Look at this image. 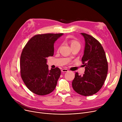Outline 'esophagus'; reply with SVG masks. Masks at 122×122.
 <instances>
[{"label": "esophagus", "instance_id": "obj_1", "mask_svg": "<svg viewBox=\"0 0 122 122\" xmlns=\"http://www.w3.org/2000/svg\"><path fill=\"white\" fill-rule=\"evenodd\" d=\"M61 71L63 72H68V70L67 69H62Z\"/></svg>", "mask_w": 122, "mask_h": 122}]
</instances>
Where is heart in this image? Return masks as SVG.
<instances>
[{"mask_svg":"<svg viewBox=\"0 0 122 122\" xmlns=\"http://www.w3.org/2000/svg\"><path fill=\"white\" fill-rule=\"evenodd\" d=\"M70 43L71 44V47L74 46H80V44L77 41L72 40L70 41Z\"/></svg>","mask_w":122,"mask_h":122,"instance_id":"obj_1","label":"heart"}]
</instances>
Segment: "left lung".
I'll use <instances>...</instances> for the list:
<instances>
[{
	"label": "left lung",
	"mask_w": 122,
	"mask_h": 122,
	"mask_svg": "<svg viewBox=\"0 0 122 122\" xmlns=\"http://www.w3.org/2000/svg\"><path fill=\"white\" fill-rule=\"evenodd\" d=\"M84 38L85 47L82 58L84 74L76 72L72 85L74 91L83 96L93 95L100 91L106 79L108 65L102 45L92 36L81 33Z\"/></svg>",
	"instance_id": "1"
}]
</instances>
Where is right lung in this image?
<instances>
[{
	"mask_svg": "<svg viewBox=\"0 0 122 122\" xmlns=\"http://www.w3.org/2000/svg\"><path fill=\"white\" fill-rule=\"evenodd\" d=\"M63 34L37 35L26 43L22 51L20 68L21 78L28 89L39 96L55 89L61 75L60 69H48L47 58L54 55V45Z\"/></svg>",
	"mask_w": 122,
	"mask_h": 122,
	"instance_id": "obj_1",
	"label": "right lung"
}]
</instances>
